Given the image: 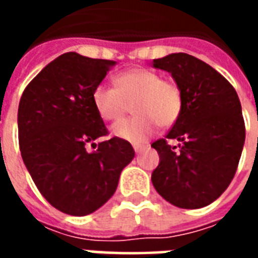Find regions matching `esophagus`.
Here are the masks:
<instances>
[{"instance_id": "1", "label": "esophagus", "mask_w": 258, "mask_h": 258, "mask_svg": "<svg viewBox=\"0 0 258 258\" xmlns=\"http://www.w3.org/2000/svg\"><path fill=\"white\" fill-rule=\"evenodd\" d=\"M144 149H145V148H144V146H141V145H134V151H135V153H141V152L144 151Z\"/></svg>"}]
</instances>
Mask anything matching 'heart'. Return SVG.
I'll list each match as a JSON object with an SVG mask.
<instances>
[{"mask_svg":"<svg viewBox=\"0 0 258 258\" xmlns=\"http://www.w3.org/2000/svg\"><path fill=\"white\" fill-rule=\"evenodd\" d=\"M114 87L99 84L92 91L96 112L106 121H116L133 103L135 116L112 127L114 137L142 144L156 127L167 128L178 120L182 110V91L173 79H164L155 70L135 68L113 77Z\"/></svg>","mask_w":258,"mask_h":258,"instance_id":"heart-1","label":"heart"}]
</instances>
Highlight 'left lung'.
Here are the masks:
<instances>
[{
	"label": "left lung",
	"instance_id": "1",
	"mask_svg": "<svg viewBox=\"0 0 258 258\" xmlns=\"http://www.w3.org/2000/svg\"><path fill=\"white\" fill-rule=\"evenodd\" d=\"M182 91V110L166 138L155 141L160 157L152 173L155 189L179 209H200L231 184L246 128L238 94L222 74L188 53L153 59ZM170 139L178 140L177 147Z\"/></svg>",
	"mask_w": 258,
	"mask_h": 258
}]
</instances>
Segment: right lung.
<instances>
[{
	"instance_id": "obj_1",
	"label": "right lung",
	"mask_w": 258,
	"mask_h": 258,
	"mask_svg": "<svg viewBox=\"0 0 258 258\" xmlns=\"http://www.w3.org/2000/svg\"><path fill=\"white\" fill-rule=\"evenodd\" d=\"M113 60L68 52L48 63L27 84L18 110L22 159L40 194L70 216L91 214L110 199L120 174L135 156L128 141L106 137L92 91Z\"/></svg>"
}]
</instances>
